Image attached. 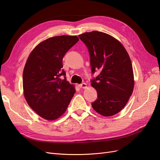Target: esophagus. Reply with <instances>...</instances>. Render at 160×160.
I'll list each match as a JSON object with an SVG mask.
<instances>
[{"label": "esophagus", "mask_w": 160, "mask_h": 160, "mask_svg": "<svg viewBox=\"0 0 160 160\" xmlns=\"http://www.w3.org/2000/svg\"><path fill=\"white\" fill-rule=\"evenodd\" d=\"M79 87L80 88H83V89H86L87 88V84L86 83H81V84H80V85H79Z\"/></svg>", "instance_id": "1"}]
</instances>
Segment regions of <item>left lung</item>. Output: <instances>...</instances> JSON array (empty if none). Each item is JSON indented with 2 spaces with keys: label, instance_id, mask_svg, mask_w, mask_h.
Listing matches in <instances>:
<instances>
[{
  "label": "left lung",
  "instance_id": "left-lung-1",
  "mask_svg": "<svg viewBox=\"0 0 160 160\" xmlns=\"http://www.w3.org/2000/svg\"><path fill=\"white\" fill-rule=\"evenodd\" d=\"M79 37L88 48L93 73L100 71L91 81L98 92L92 108L105 117L113 116L124 108L133 91V71L128 52L121 42L107 33L94 31Z\"/></svg>",
  "mask_w": 160,
  "mask_h": 160
}]
</instances>
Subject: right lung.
I'll list each match as a JSON object with an SVG mask.
<instances>
[{"label": "right lung", "mask_w": 160, "mask_h": 160, "mask_svg": "<svg viewBox=\"0 0 160 160\" xmlns=\"http://www.w3.org/2000/svg\"><path fill=\"white\" fill-rule=\"evenodd\" d=\"M79 41L77 36L47 38L30 53L22 74L23 93L28 105L42 118L53 121L64 114L75 93V85L61 79L62 58Z\"/></svg>", "instance_id": "obj_1"}]
</instances>
